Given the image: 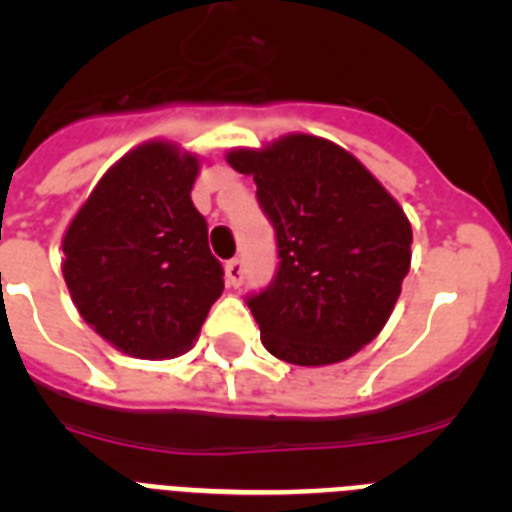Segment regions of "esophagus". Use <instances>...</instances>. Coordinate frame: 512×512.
Segmentation results:
<instances>
[{
	"instance_id": "1",
	"label": "esophagus",
	"mask_w": 512,
	"mask_h": 512,
	"mask_svg": "<svg viewBox=\"0 0 512 512\" xmlns=\"http://www.w3.org/2000/svg\"><path fill=\"white\" fill-rule=\"evenodd\" d=\"M225 277H228L230 287H241L243 277H246V269H243V261L241 259H230L225 264Z\"/></svg>"
}]
</instances>
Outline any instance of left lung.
Instances as JSON below:
<instances>
[{
	"label": "left lung",
	"instance_id": "left-lung-1",
	"mask_svg": "<svg viewBox=\"0 0 512 512\" xmlns=\"http://www.w3.org/2000/svg\"><path fill=\"white\" fill-rule=\"evenodd\" d=\"M253 174L279 266L246 297L269 354L297 366L354 356L377 338L410 271L408 217L354 156L315 135L230 151Z\"/></svg>",
	"mask_w": 512,
	"mask_h": 512
}]
</instances>
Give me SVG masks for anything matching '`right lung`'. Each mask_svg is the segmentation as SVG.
<instances>
[{"label":"right lung","mask_w":512,"mask_h":512,"mask_svg":"<svg viewBox=\"0 0 512 512\" xmlns=\"http://www.w3.org/2000/svg\"><path fill=\"white\" fill-rule=\"evenodd\" d=\"M197 169L171 143L135 148L99 179L63 235V279L81 318L138 359L192 348L223 295V264L192 205Z\"/></svg>","instance_id":"1"}]
</instances>
